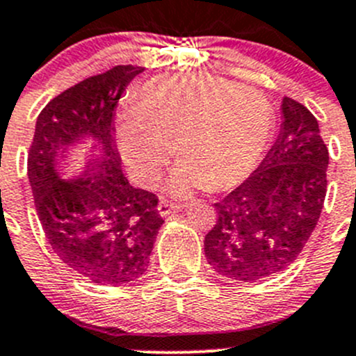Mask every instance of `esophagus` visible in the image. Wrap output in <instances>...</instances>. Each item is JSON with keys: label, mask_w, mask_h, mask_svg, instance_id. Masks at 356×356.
Wrapping results in <instances>:
<instances>
[{"label": "esophagus", "mask_w": 356, "mask_h": 356, "mask_svg": "<svg viewBox=\"0 0 356 356\" xmlns=\"http://www.w3.org/2000/svg\"><path fill=\"white\" fill-rule=\"evenodd\" d=\"M186 207V204H177V202H168V200H159L158 211L161 216H168L170 212L182 211Z\"/></svg>", "instance_id": "34e87169"}]
</instances>
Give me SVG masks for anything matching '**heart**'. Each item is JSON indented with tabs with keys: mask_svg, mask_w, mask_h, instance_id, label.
I'll use <instances>...</instances> for the list:
<instances>
[{
	"mask_svg": "<svg viewBox=\"0 0 356 356\" xmlns=\"http://www.w3.org/2000/svg\"><path fill=\"white\" fill-rule=\"evenodd\" d=\"M274 128L270 103L254 89L207 73L159 75L142 88L138 103L118 112V145L144 184L159 177L175 151L182 154L168 189H225L258 167Z\"/></svg>",
	"mask_w": 356,
	"mask_h": 356,
	"instance_id": "heart-1",
	"label": "heart"
}]
</instances>
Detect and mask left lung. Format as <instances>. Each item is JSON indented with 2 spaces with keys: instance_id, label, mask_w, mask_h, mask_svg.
Returning a JSON list of instances; mask_svg holds the SVG:
<instances>
[{
  "instance_id": "8db88e82",
  "label": "left lung",
  "mask_w": 356,
  "mask_h": 356,
  "mask_svg": "<svg viewBox=\"0 0 356 356\" xmlns=\"http://www.w3.org/2000/svg\"><path fill=\"white\" fill-rule=\"evenodd\" d=\"M327 167L316 118L284 96L277 140L260 167L214 204L218 219L204 241L209 265L244 283L290 267L320 219Z\"/></svg>"
}]
</instances>
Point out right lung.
<instances>
[{
    "mask_svg": "<svg viewBox=\"0 0 356 356\" xmlns=\"http://www.w3.org/2000/svg\"><path fill=\"white\" fill-rule=\"evenodd\" d=\"M142 72L119 65L63 91L40 112L29 145L28 177L45 237L66 267L98 284L140 277L163 225L158 197L129 184L114 140L119 98ZM89 134L100 152L81 179L63 181L55 163Z\"/></svg>",
    "mask_w": 356,
    "mask_h": 356,
    "instance_id": "add662e5",
    "label": "right lung"
}]
</instances>
